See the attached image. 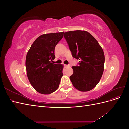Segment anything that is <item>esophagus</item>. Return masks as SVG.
I'll use <instances>...</instances> for the list:
<instances>
[{
	"instance_id": "esophagus-1",
	"label": "esophagus",
	"mask_w": 129,
	"mask_h": 129,
	"mask_svg": "<svg viewBox=\"0 0 129 129\" xmlns=\"http://www.w3.org/2000/svg\"><path fill=\"white\" fill-rule=\"evenodd\" d=\"M64 66H65V67H68V65H67V64H64Z\"/></svg>"
}]
</instances>
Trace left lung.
<instances>
[{"instance_id":"left-lung-1","label":"left lung","mask_w":129,"mask_h":129,"mask_svg":"<svg viewBox=\"0 0 129 129\" xmlns=\"http://www.w3.org/2000/svg\"><path fill=\"white\" fill-rule=\"evenodd\" d=\"M64 37L73 57L80 60L73 66L70 76L73 86L81 91H88L98 84L103 73L104 54L96 39L87 31L65 32Z\"/></svg>"}]
</instances>
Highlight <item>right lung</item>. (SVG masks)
<instances>
[{
	"label": "right lung",
	"instance_id": "obj_1",
	"mask_svg": "<svg viewBox=\"0 0 129 129\" xmlns=\"http://www.w3.org/2000/svg\"><path fill=\"white\" fill-rule=\"evenodd\" d=\"M63 34V32L41 35L33 42L27 54V77L34 89L41 94H50L59 87L63 66L53 63L52 60L55 58V47Z\"/></svg>",
	"mask_w": 129,
	"mask_h": 129
}]
</instances>
